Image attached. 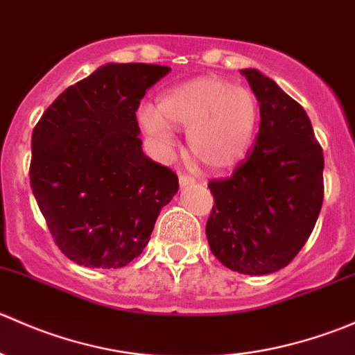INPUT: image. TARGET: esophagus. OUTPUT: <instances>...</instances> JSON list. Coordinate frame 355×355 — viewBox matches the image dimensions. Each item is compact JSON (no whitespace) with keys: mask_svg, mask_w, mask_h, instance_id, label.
Instances as JSON below:
<instances>
[{"mask_svg":"<svg viewBox=\"0 0 355 355\" xmlns=\"http://www.w3.org/2000/svg\"><path fill=\"white\" fill-rule=\"evenodd\" d=\"M178 182H180V185L182 187H185V185H191V184H194V178L191 177V175H180V177H178Z\"/></svg>","mask_w":355,"mask_h":355,"instance_id":"esophagus-1","label":"esophagus"}]
</instances>
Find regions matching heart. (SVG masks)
Listing matches in <instances>:
<instances>
[{
    "label": "heart",
    "mask_w": 355,
    "mask_h": 355,
    "mask_svg": "<svg viewBox=\"0 0 355 355\" xmlns=\"http://www.w3.org/2000/svg\"><path fill=\"white\" fill-rule=\"evenodd\" d=\"M259 118V105L249 89L221 77H199L164 92L153 106H142L139 120L161 149L173 142L170 125L187 128L191 153L214 170L242 159Z\"/></svg>",
    "instance_id": "obj_1"
}]
</instances>
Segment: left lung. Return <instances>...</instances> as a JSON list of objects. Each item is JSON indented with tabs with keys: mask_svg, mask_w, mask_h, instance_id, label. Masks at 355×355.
Listing matches in <instances>:
<instances>
[{
	"mask_svg": "<svg viewBox=\"0 0 355 355\" xmlns=\"http://www.w3.org/2000/svg\"><path fill=\"white\" fill-rule=\"evenodd\" d=\"M259 101V134L234 173L207 184L211 252L244 275H270L299 254L323 204L324 157L302 106L254 68L241 70Z\"/></svg>",
	"mask_w": 355,
	"mask_h": 355,
	"instance_id": "obj_1",
	"label": "left lung"
}]
</instances>
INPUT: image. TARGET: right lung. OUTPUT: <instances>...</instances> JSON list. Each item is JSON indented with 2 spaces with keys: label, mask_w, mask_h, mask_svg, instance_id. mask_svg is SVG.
<instances>
[{
  "label": "right lung",
  "mask_w": 355,
  "mask_h": 355,
  "mask_svg": "<svg viewBox=\"0 0 355 355\" xmlns=\"http://www.w3.org/2000/svg\"><path fill=\"white\" fill-rule=\"evenodd\" d=\"M170 70L103 65L65 89L34 127L32 192L56 245L80 266H127L177 194V173L142 153L135 116Z\"/></svg>",
  "instance_id": "right-lung-1"
}]
</instances>
